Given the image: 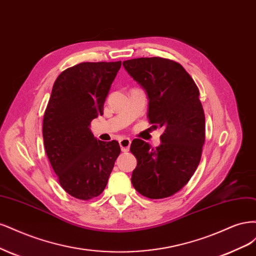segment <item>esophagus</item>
<instances>
[{
	"label": "esophagus",
	"mask_w": 256,
	"mask_h": 256,
	"mask_svg": "<svg viewBox=\"0 0 256 256\" xmlns=\"http://www.w3.org/2000/svg\"><path fill=\"white\" fill-rule=\"evenodd\" d=\"M119 144L121 146L122 152H128L130 150V139L128 137H123L120 142Z\"/></svg>",
	"instance_id": "obj_1"
}]
</instances>
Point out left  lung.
<instances>
[{"instance_id":"8db88e82","label":"left lung","mask_w":256,"mask_h":256,"mask_svg":"<svg viewBox=\"0 0 256 256\" xmlns=\"http://www.w3.org/2000/svg\"><path fill=\"white\" fill-rule=\"evenodd\" d=\"M122 64L146 94L150 122L164 128L156 148L142 139L132 142L130 150L137 160L132 184L146 198L162 199L180 190L199 166L205 140L199 89L182 66L170 60L142 57Z\"/></svg>"}]
</instances>
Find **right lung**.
I'll return each mask as SVG.
<instances>
[{
  "instance_id": "1",
  "label": "right lung",
  "mask_w": 256,
  "mask_h": 256,
  "mask_svg": "<svg viewBox=\"0 0 256 256\" xmlns=\"http://www.w3.org/2000/svg\"><path fill=\"white\" fill-rule=\"evenodd\" d=\"M121 62H80L62 71L44 117V149L60 186L72 196H100L120 154L116 140L96 139L90 122L103 114L105 98Z\"/></svg>"
}]
</instances>
